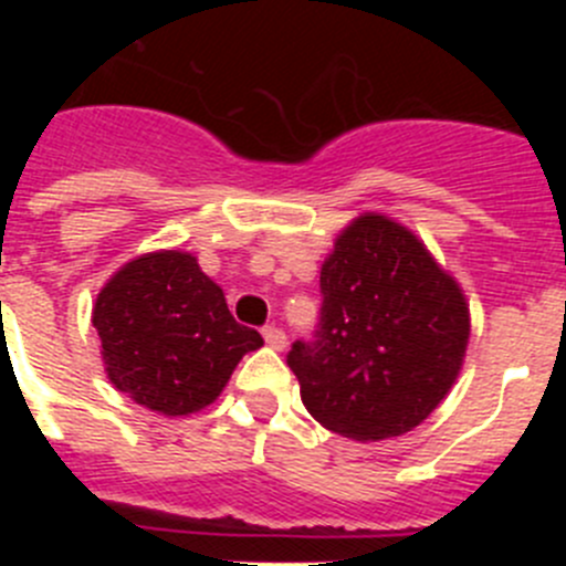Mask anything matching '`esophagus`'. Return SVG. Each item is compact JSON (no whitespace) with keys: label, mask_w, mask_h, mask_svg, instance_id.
<instances>
[{"label":"esophagus","mask_w":566,"mask_h":566,"mask_svg":"<svg viewBox=\"0 0 566 566\" xmlns=\"http://www.w3.org/2000/svg\"><path fill=\"white\" fill-rule=\"evenodd\" d=\"M263 339H266V345L269 348H274V352H283V348H286V332L277 326L263 328Z\"/></svg>","instance_id":"obj_1"}]
</instances>
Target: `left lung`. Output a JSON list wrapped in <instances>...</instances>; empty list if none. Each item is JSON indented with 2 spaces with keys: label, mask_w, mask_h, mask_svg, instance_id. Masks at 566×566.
<instances>
[{
  "label": "left lung",
  "mask_w": 566,
  "mask_h": 566,
  "mask_svg": "<svg viewBox=\"0 0 566 566\" xmlns=\"http://www.w3.org/2000/svg\"><path fill=\"white\" fill-rule=\"evenodd\" d=\"M319 294L314 339L286 357L308 413L359 442L417 428L451 391L468 348L457 280L417 234L365 212L334 240Z\"/></svg>",
  "instance_id": "1"
}]
</instances>
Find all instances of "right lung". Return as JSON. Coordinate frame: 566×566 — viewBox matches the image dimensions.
I'll return each mask as SVG.
<instances>
[{
  "mask_svg": "<svg viewBox=\"0 0 566 566\" xmlns=\"http://www.w3.org/2000/svg\"><path fill=\"white\" fill-rule=\"evenodd\" d=\"M93 326L109 382L164 417H187L221 397L243 354L263 345L229 314L227 297L189 252L129 260L98 292Z\"/></svg>",
  "mask_w": 566,
  "mask_h": 566,
  "instance_id": "1",
  "label": "right lung"
}]
</instances>
